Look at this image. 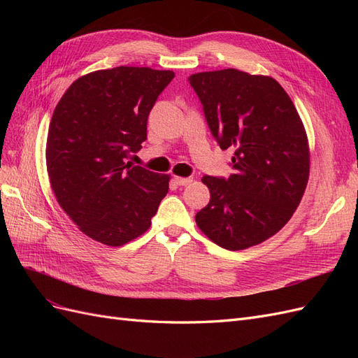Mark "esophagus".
<instances>
[{
    "label": "esophagus",
    "instance_id": "esophagus-1",
    "mask_svg": "<svg viewBox=\"0 0 358 358\" xmlns=\"http://www.w3.org/2000/svg\"><path fill=\"white\" fill-rule=\"evenodd\" d=\"M175 182L178 183L179 187H187V185H189V183L192 182V178H175Z\"/></svg>",
    "mask_w": 358,
    "mask_h": 358
}]
</instances>
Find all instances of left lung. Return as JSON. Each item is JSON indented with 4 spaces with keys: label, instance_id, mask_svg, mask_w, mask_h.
I'll return each instance as SVG.
<instances>
[{
    "label": "left lung",
    "instance_id": "obj_1",
    "mask_svg": "<svg viewBox=\"0 0 358 358\" xmlns=\"http://www.w3.org/2000/svg\"><path fill=\"white\" fill-rule=\"evenodd\" d=\"M221 149H234L229 179L203 176L209 204L196 222L229 251L264 242L289 221L309 179L305 127L288 94L268 76L236 69L188 78Z\"/></svg>",
    "mask_w": 358,
    "mask_h": 358
}]
</instances>
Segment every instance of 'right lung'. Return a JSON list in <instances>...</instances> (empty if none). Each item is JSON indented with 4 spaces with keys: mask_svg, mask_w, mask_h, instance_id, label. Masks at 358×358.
Returning <instances> with one entry per match:
<instances>
[{
    "mask_svg": "<svg viewBox=\"0 0 358 358\" xmlns=\"http://www.w3.org/2000/svg\"><path fill=\"white\" fill-rule=\"evenodd\" d=\"M170 70L115 67L71 83L52 115L46 164L52 191L91 239L122 246L142 236L169 192V175L127 162L142 149L148 116Z\"/></svg>",
    "mask_w": 358,
    "mask_h": 358,
    "instance_id": "1",
    "label": "right lung"
}]
</instances>
